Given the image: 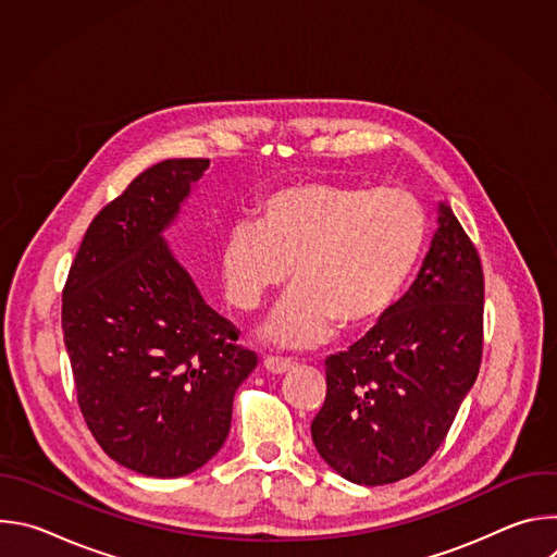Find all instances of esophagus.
<instances>
[{
  "instance_id": "1",
  "label": "esophagus",
  "mask_w": 557,
  "mask_h": 557,
  "mask_svg": "<svg viewBox=\"0 0 557 557\" xmlns=\"http://www.w3.org/2000/svg\"><path fill=\"white\" fill-rule=\"evenodd\" d=\"M293 366H295V361H290V359H286V357H267V359H264V368H267L269 372H273V374H284V372H288Z\"/></svg>"
}]
</instances>
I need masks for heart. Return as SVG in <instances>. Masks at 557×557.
Wrapping results in <instances>:
<instances>
[{
	"mask_svg": "<svg viewBox=\"0 0 557 557\" xmlns=\"http://www.w3.org/2000/svg\"><path fill=\"white\" fill-rule=\"evenodd\" d=\"M428 237V215L404 187L306 181L273 191L260 222L235 224L222 247L226 299L253 310L282 288L267 337L290 348L322 342L333 326L361 331L389 312Z\"/></svg>",
	"mask_w": 557,
	"mask_h": 557,
	"instance_id": "obj_1",
	"label": "heart"
}]
</instances>
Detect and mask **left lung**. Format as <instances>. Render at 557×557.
I'll list each match as a JSON object with an SVG mask.
<instances>
[{
	"instance_id": "left-lung-1",
	"label": "left lung",
	"mask_w": 557,
	"mask_h": 557,
	"mask_svg": "<svg viewBox=\"0 0 557 557\" xmlns=\"http://www.w3.org/2000/svg\"><path fill=\"white\" fill-rule=\"evenodd\" d=\"M485 277L449 205L419 277L379 324L326 359V401L310 425L346 481L387 485L419 471L445 441L483 359Z\"/></svg>"
}]
</instances>
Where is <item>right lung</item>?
<instances>
[{
    "label": "right lung",
    "mask_w": 557,
    "mask_h": 557,
    "mask_svg": "<svg viewBox=\"0 0 557 557\" xmlns=\"http://www.w3.org/2000/svg\"><path fill=\"white\" fill-rule=\"evenodd\" d=\"M207 168L170 158L136 176L90 222L63 286L78 408L110 458L153 479L215 456L235 389L258 366L163 237Z\"/></svg>",
    "instance_id": "right-lung-1"
}]
</instances>
